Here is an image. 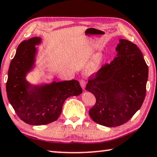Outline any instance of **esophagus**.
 I'll return each instance as SVG.
<instances>
[{"label": "esophagus", "mask_w": 157, "mask_h": 157, "mask_svg": "<svg viewBox=\"0 0 157 157\" xmlns=\"http://www.w3.org/2000/svg\"><path fill=\"white\" fill-rule=\"evenodd\" d=\"M80 85L82 87V88L85 90H86V81L83 80V79H81V80H80Z\"/></svg>", "instance_id": "obj_1"}]
</instances>
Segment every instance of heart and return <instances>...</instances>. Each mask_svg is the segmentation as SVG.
<instances>
[{
    "instance_id": "1",
    "label": "heart",
    "mask_w": 157,
    "mask_h": 157,
    "mask_svg": "<svg viewBox=\"0 0 157 157\" xmlns=\"http://www.w3.org/2000/svg\"><path fill=\"white\" fill-rule=\"evenodd\" d=\"M95 59L94 60V62L90 65V67H89L88 68V71L90 72V73H94V72L98 71L101 66H102L104 62V58L102 56L98 57L97 55H95Z\"/></svg>"
}]
</instances>
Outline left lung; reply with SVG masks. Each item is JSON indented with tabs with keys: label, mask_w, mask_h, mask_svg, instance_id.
Returning <instances> with one entry per match:
<instances>
[{
	"label": "left lung",
	"mask_w": 157,
	"mask_h": 157,
	"mask_svg": "<svg viewBox=\"0 0 157 157\" xmlns=\"http://www.w3.org/2000/svg\"><path fill=\"white\" fill-rule=\"evenodd\" d=\"M119 41L117 57L89 77L86 87L96 98L89 110L91 119L107 127L128 121L141 107L146 95L148 67L143 53L129 40Z\"/></svg>",
	"instance_id": "1"
}]
</instances>
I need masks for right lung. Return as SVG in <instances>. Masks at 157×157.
Listing matches in <instances>:
<instances>
[{
	"mask_svg": "<svg viewBox=\"0 0 157 157\" xmlns=\"http://www.w3.org/2000/svg\"><path fill=\"white\" fill-rule=\"evenodd\" d=\"M41 39L33 37L23 40L18 45L12 59L6 83L10 103L20 119L33 126L45 125L56 121L62 112L65 100L82 93L76 80L52 82L38 86H31L25 80L26 74L33 66L36 45Z\"/></svg>",
	"mask_w": 157,
	"mask_h": 157,
	"instance_id": "1",
	"label": "right lung"
}]
</instances>
